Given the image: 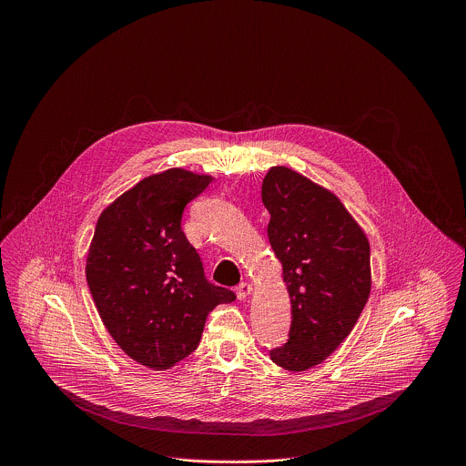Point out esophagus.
<instances>
[{
	"instance_id": "1",
	"label": "esophagus",
	"mask_w": 466,
	"mask_h": 466,
	"mask_svg": "<svg viewBox=\"0 0 466 466\" xmlns=\"http://www.w3.org/2000/svg\"><path fill=\"white\" fill-rule=\"evenodd\" d=\"M250 293H252V286H250V284H247V282H241V284L236 288V295H238V299H239V300L247 299Z\"/></svg>"
}]
</instances>
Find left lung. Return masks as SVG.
Segmentation results:
<instances>
[{
    "instance_id": "obj_1",
    "label": "left lung",
    "mask_w": 466,
    "mask_h": 466,
    "mask_svg": "<svg viewBox=\"0 0 466 466\" xmlns=\"http://www.w3.org/2000/svg\"><path fill=\"white\" fill-rule=\"evenodd\" d=\"M261 201L291 299L289 339L271 360L302 372L322 363L358 322L370 293V247L334 193L289 167L268 171Z\"/></svg>"
}]
</instances>
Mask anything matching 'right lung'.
<instances>
[{
  "label": "right lung",
  "mask_w": 466,
  "mask_h": 466,
  "mask_svg": "<svg viewBox=\"0 0 466 466\" xmlns=\"http://www.w3.org/2000/svg\"><path fill=\"white\" fill-rule=\"evenodd\" d=\"M214 178L182 167L119 195L96 225L86 282L112 339L140 365L166 370L201 341L208 313L236 295L207 280L186 239V205Z\"/></svg>",
  "instance_id": "right-lung-1"
}]
</instances>
